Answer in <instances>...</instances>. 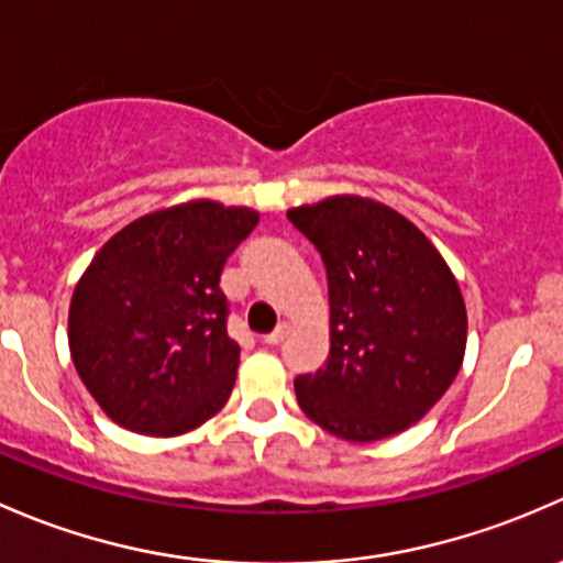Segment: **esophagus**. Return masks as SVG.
Masks as SVG:
<instances>
[{
  "instance_id": "1",
  "label": "esophagus",
  "mask_w": 563,
  "mask_h": 563,
  "mask_svg": "<svg viewBox=\"0 0 563 563\" xmlns=\"http://www.w3.org/2000/svg\"><path fill=\"white\" fill-rule=\"evenodd\" d=\"M287 333H289V328H287V324L282 322L279 328L274 330V333H268V335H265V339H263V344H265V346H276V344H282V341L287 339Z\"/></svg>"
}]
</instances>
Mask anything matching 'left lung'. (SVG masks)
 <instances>
[{
    "label": "left lung",
    "mask_w": 563,
    "mask_h": 563,
    "mask_svg": "<svg viewBox=\"0 0 563 563\" xmlns=\"http://www.w3.org/2000/svg\"><path fill=\"white\" fill-rule=\"evenodd\" d=\"M328 271L330 357L295 379L309 420L346 442L407 431L448 393L466 352V303L426 233L385 202L333 195L289 208Z\"/></svg>",
    "instance_id": "left-lung-1"
}]
</instances>
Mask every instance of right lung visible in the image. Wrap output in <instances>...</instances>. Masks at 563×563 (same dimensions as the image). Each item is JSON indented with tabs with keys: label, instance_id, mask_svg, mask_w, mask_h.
Segmentation results:
<instances>
[{
	"label": "right lung",
	"instance_id": "right-lung-1",
	"mask_svg": "<svg viewBox=\"0 0 563 563\" xmlns=\"http://www.w3.org/2000/svg\"><path fill=\"white\" fill-rule=\"evenodd\" d=\"M260 222L254 208L189 200L110 239L69 300V355L100 409L146 437L211 420L235 385L224 263Z\"/></svg>",
	"mask_w": 563,
	"mask_h": 563
}]
</instances>
